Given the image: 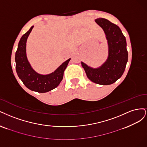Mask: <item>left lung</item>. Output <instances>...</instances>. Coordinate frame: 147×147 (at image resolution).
Returning a JSON list of instances; mask_svg holds the SVG:
<instances>
[{"label": "left lung", "instance_id": "1", "mask_svg": "<svg viewBox=\"0 0 147 147\" xmlns=\"http://www.w3.org/2000/svg\"><path fill=\"white\" fill-rule=\"evenodd\" d=\"M95 22L103 29L108 42L109 55L100 67L93 68L81 62L87 78L99 85L115 82L123 74L128 59L125 36L118 26L105 18H98Z\"/></svg>", "mask_w": 147, "mask_h": 147}]
</instances>
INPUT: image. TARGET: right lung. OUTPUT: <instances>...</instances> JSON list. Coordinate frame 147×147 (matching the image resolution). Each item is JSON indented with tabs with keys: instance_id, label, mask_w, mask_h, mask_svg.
<instances>
[{
	"instance_id": "1",
	"label": "right lung",
	"mask_w": 147,
	"mask_h": 147,
	"mask_svg": "<svg viewBox=\"0 0 147 147\" xmlns=\"http://www.w3.org/2000/svg\"><path fill=\"white\" fill-rule=\"evenodd\" d=\"M34 26L24 34L19 42L15 54L16 71L18 77L25 86L32 91L46 93L54 89L60 84L63 77V73L71 59H69L56 69L54 72L42 75L34 70L29 63L26 55V42Z\"/></svg>"
}]
</instances>
